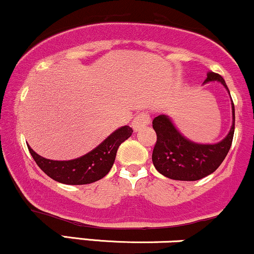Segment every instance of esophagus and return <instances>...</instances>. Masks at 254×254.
<instances>
[{"label": "esophagus", "mask_w": 254, "mask_h": 254, "mask_svg": "<svg viewBox=\"0 0 254 254\" xmlns=\"http://www.w3.org/2000/svg\"><path fill=\"white\" fill-rule=\"evenodd\" d=\"M150 123V116L148 112H141L137 115V117L132 121V129L135 132L142 130Z\"/></svg>", "instance_id": "obj_1"}]
</instances>
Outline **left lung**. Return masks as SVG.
Returning <instances> with one entry per match:
<instances>
[{
	"mask_svg": "<svg viewBox=\"0 0 254 254\" xmlns=\"http://www.w3.org/2000/svg\"><path fill=\"white\" fill-rule=\"evenodd\" d=\"M217 81L228 90L223 77L216 72H208L204 83ZM233 123L228 135L215 144L194 143L183 136L167 116L160 115L153 119L157 139L154 147L153 164L159 173L174 180L193 182L214 173L222 164L230 149L234 136L235 111L232 100Z\"/></svg>",
	"mask_w": 254,
	"mask_h": 254,
	"instance_id": "obj_1",
	"label": "left lung"
}]
</instances>
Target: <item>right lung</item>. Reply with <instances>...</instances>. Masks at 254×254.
Listing matches in <instances>:
<instances>
[{"label": "right lung", "instance_id": "add662e5", "mask_svg": "<svg viewBox=\"0 0 254 254\" xmlns=\"http://www.w3.org/2000/svg\"><path fill=\"white\" fill-rule=\"evenodd\" d=\"M132 135L127 125L119 127L86 155L68 161H55L38 155L27 145L32 157L40 170L58 183L66 185H84L100 180L109 173L115 162L117 150L125 139Z\"/></svg>", "mask_w": 254, "mask_h": 254}]
</instances>
